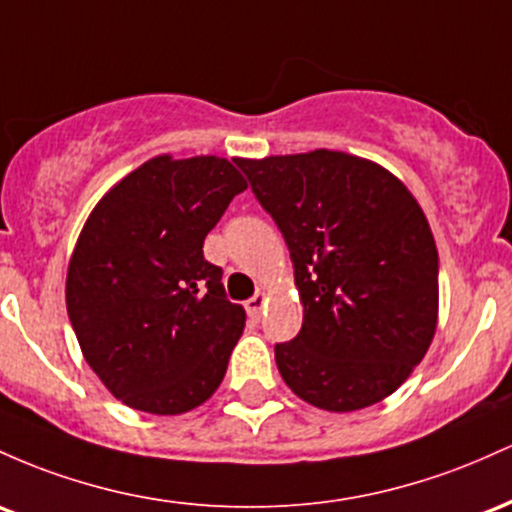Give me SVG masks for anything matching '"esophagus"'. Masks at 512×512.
Returning a JSON list of instances; mask_svg holds the SVG:
<instances>
[{
  "label": "esophagus",
  "instance_id": "1",
  "mask_svg": "<svg viewBox=\"0 0 512 512\" xmlns=\"http://www.w3.org/2000/svg\"><path fill=\"white\" fill-rule=\"evenodd\" d=\"M266 295L263 292H256L249 302H246V312H249L251 319H258L263 314V307H266Z\"/></svg>",
  "mask_w": 512,
  "mask_h": 512
}]
</instances>
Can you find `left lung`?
<instances>
[{"mask_svg": "<svg viewBox=\"0 0 512 512\" xmlns=\"http://www.w3.org/2000/svg\"><path fill=\"white\" fill-rule=\"evenodd\" d=\"M283 232L304 307L275 346L287 387L324 411H358L396 392L438 326V249L421 205L380 164L314 149L239 159Z\"/></svg>", "mask_w": 512, "mask_h": 512, "instance_id": "obj_1", "label": "left lung"}]
</instances>
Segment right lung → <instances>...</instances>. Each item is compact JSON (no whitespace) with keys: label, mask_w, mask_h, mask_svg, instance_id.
Segmentation results:
<instances>
[{"label":"right lung","mask_w":512,"mask_h":512,"mask_svg":"<svg viewBox=\"0 0 512 512\" xmlns=\"http://www.w3.org/2000/svg\"><path fill=\"white\" fill-rule=\"evenodd\" d=\"M241 191L227 159L162 154L91 210L67 268V314L84 360L130 409L176 416L220 387L246 312L203 241Z\"/></svg>","instance_id":"obj_1"}]
</instances>
